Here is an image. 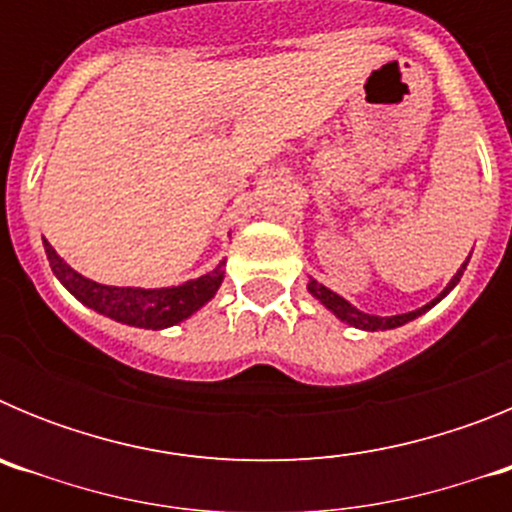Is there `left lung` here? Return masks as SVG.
Wrapping results in <instances>:
<instances>
[{
	"label": "left lung",
	"instance_id": "1",
	"mask_svg": "<svg viewBox=\"0 0 512 512\" xmlns=\"http://www.w3.org/2000/svg\"><path fill=\"white\" fill-rule=\"evenodd\" d=\"M464 269H467V264H464L459 271H456L454 279H451V282H449V287L443 289V292L436 297V300L428 302V305L420 307V310L405 312V315H392V318H379V315H366V312L356 310L354 305H348V302L343 300V297H338L336 292H330L328 287L318 284V282H315V279H310L307 289H310V292H312V297H318V300L323 302V305L328 307V310L333 312V315H336V318H341L343 323L354 325V328H361V330H387V328H397V325L410 323V320H415V318H418V315H423L425 310H431V307L436 305L438 300H443V297L449 295L451 289L456 287V282H459V279H461Z\"/></svg>",
	"mask_w": 512,
	"mask_h": 512
}]
</instances>
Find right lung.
Returning <instances> with one entry per match:
<instances>
[{"label":"right lung","mask_w":512,"mask_h":512,"mask_svg":"<svg viewBox=\"0 0 512 512\" xmlns=\"http://www.w3.org/2000/svg\"><path fill=\"white\" fill-rule=\"evenodd\" d=\"M45 243V253L51 261L53 274L58 282L69 289L71 295L79 302H84L92 310L102 312L107 318L117 320V323L135 325V328H151L161 330L169 325L182 323L192 312L200 310L205 302L212 300L220 282H223V264L212 269L210 274L200 279H192L179 287L166 289H133V287H107V284L92 282V279L81 277L79 271L71 269L66 261L56 253V248L48 241Z\"/></svg>","instance_id":"right-lung-1"}]
</instances>
